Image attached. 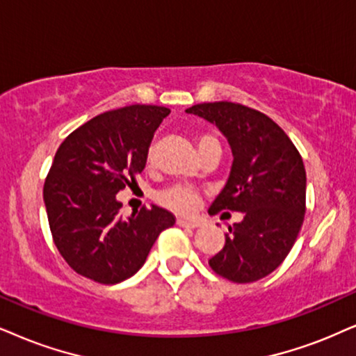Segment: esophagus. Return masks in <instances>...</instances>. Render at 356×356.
I'll list each match as a JSON object with an SVG mask.
<instances>
[{
  "label": "esophagus",
  "instance_id": "34e87169",
  "mask_svg": "<svg viewBox=\"0 0 356 356\" xmlns=\"http://www.w3.org/2000/svg\"><path fill=\"white\" fill-rule=\"evenodd\" d=\"M177 225L179 227H184V228H199L200 227V222L199 220H188V218H177Z\"/></svg>",
  "mask_w": 356,
  "mask_h": 356
}]
</instances>
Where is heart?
I'll return each mask as SVG.
<instances>
[{
    "mask_svg": "<svg viewBox=\"0 0 356 356\" xmlns=\"http://www.w3.org/2000/svg\"><path fill=\"white\" fill-rule=\"evenodd\" d=\"M209 143H218V141L217 138L211 136V134H204V136L197 139V146L199 147L209 145ZM151 159H152V151L147 152V161H149V163ZM157 200H159L164 207H168V209L177 211V213H188V211H192L197 205H199L200 197L199 193H197V191H193L192 187L174 186L168 188V191L161 192L159 195H157Z\"/></svg>",
    "mask_w": 356,
    "mask_h": 356,
    "instance_id": "1",
    "label": "heart"
}]
</instances>
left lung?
Masks as SVG:
<instances>
[{
  "label": "left lung",
  "mask_w": 356,
  "mask_h": 356,
  "mask_svg": "<svg viewBox=\"0 0 356 356\" xmlns=\"http://www.w3.org/2000/svg\"><path fill=\"white\" fill-rule=\"evenodd\" d=\"M186 113L204 118L227 138L233 163L209 213L241 211L228 227L211 269L233 282H253L276 269L294 246L305 213V169L287 134L266 115L232 102L200 103Z\"/></svg>",
  "instance_id": "8db88e82"
}]
</instances>
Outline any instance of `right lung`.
<instances>
[{"instance_id": "obj_1", "label": "right lung", "mask_w": 356, "mask_h": 356, "mask_svg": "<svg viewBox=\"0 0 356 356\" xmlns=\"http://www.w3.org/2000/svg\"><path fill=\"white\" fill-rule=\"evenodd\" d=\"M169 108L131 105L98 115L70 133L44 184L54 243L75 273L116 284L143 268L172 213L152 205L120 217L116 193L146 168L152 136Z\"/></svg>"}]
</instances>
